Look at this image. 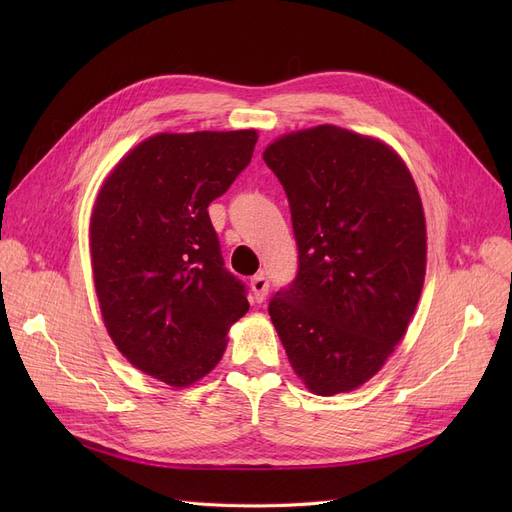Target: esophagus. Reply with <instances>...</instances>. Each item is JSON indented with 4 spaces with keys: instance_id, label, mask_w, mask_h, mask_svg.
<instances>
[{
    "instance_id": "1",
    "label": "esophagus",
    "mask_w": 512,
    "mask_h": 512,
    "mask_svg": "<svg viewBox=\"0 0 512 512\" xmlns=\"http://www.w3.org/2000/svg\"><path fill=\"white\" fill-rule=\"evenodd\" d=\"M251 290H253V297L257 303H263L267 297V290H270V280H267L265 274H259L251 280Z\"/></svg>"
}]
</instances>
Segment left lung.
I'll return each mask as SVG.
<instances>
[{
	"label": "left lung",
	"mask_w": 512,
	"mask_h": 512,
	"mask_svg": "<svg viewBox=\"0 0 512 512\" xmlns=\"http://www.w3.org/2000/svg\"><path fill=\"white\" fill-rule=\"evenodd\" d=\"M290 205L297 278L270 301L288 361L321 396L355 390L405 336L425 278V218L409 168L332 124L263 151Z\"/></svg>",
	"instance_id": "left-lung-1"
}]
</instances>
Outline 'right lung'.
Wrapping results in <instances>:
<instances>
[{"label":"right lung","instance_id":"obj_1","mask_svg":"<svg viewBox=\"0 0 512 512\" xmlns=\"http://www.w3.org/2000/svg\"><path fill=\"white\" fill-rule=\"evenodd\" d=\"M255 130L161 132L107 176L91 215V263L107 334L137 369L191 386L249 311L224 267L209 203L249 166Z\"/></svg>","mask_w":512,"mask_h":512}]
</instances>
